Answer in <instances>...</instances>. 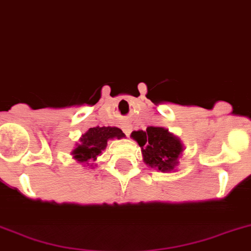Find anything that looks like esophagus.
Segmentation results:
<instances>
[{
    "mask_svg": "<svg viewBox=\"0 0 251 251\" xmlns=\"http://www.w3.org/2000/svg\"><path fill=\"white\" fill-rule=\"evenodd\" d=\"M123 132L126 133V136H129L130 132H132V127H130V124H123Z\"/></svg>",
    "mask_w": 251,
    "mask_h": 251,
    "instance_id": "esophagus-1",
    "label": "esophagus"
}]
</instances>
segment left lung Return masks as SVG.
Instances as JSON below:
<instances>
[{"label": "left lung", "mask_w": 251, "mask_h": 251, "mask_svg": "<svg viewBox=\"0 0 251 251\" xmlns=\"http://www.w3.org/2000/svg\"><path fill=\"white\" fill-rule=\"evenodd\" d=\"M132 137L142 147L145 162L161 171L173 170L183 152L180 141L164 128L149 127L145 132L134 130Z\"/></svg>", "instance_id": "8db88e82"}]
</instances>
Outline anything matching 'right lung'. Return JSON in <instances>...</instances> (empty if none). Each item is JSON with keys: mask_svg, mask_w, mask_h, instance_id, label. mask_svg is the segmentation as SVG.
Instances as JSON below:
<instances>
[{"mask_svg": "<svg viewBox=\"0 0 251 251\" xmlns=\"http://www.w3.org/2000/svg\"><path fill=\"white\" fill-rule=\"evenodd\" d=\"M124 133L117 127H94L90 128L86 133L81 137V145L72 152L77 161L87 162L89 160L95 161L96 157L101 153L108 145L110 138H122Z\"/></svg>", "mask_w": 251, "mask_h": 251, "instance_id": "1", "label": "right lung"}]
</instances>
